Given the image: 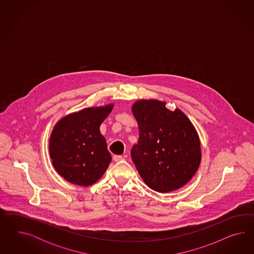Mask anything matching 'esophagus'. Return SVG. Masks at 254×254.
<instances>
[{
  "label": "esophagus",
  "instance_id": "34e87169",
  "mask_svg": "<svg viewBox=\"0 0 254 254\" xmlns=\"http://www.w3.org/2000/svg\"><path fill=\"white\" fill-rule=\"evenodd\" d=\"M113 159H114V161L115 162H119L121 161V160H123L124 157L122 155H114Z\"/></svg>",
  "mask_w": 254,
  "mask_h": 254
}]
</instances>
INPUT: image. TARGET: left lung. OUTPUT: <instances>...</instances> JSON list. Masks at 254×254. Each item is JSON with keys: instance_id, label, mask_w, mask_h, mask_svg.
I'll return each instance as SVG.
<instances>
[{"instance_id": "1", "label": "left lung", "mask_w": 254, "mask_h": 254, "mask_svg": "<svg viewBox=\"0 0 254 254\" xmlns=\"http://www.w3.org/2000/svg\"><path fill=\"white\" fill-rule=\"evenodd\" d=\"M166 104L162 100H139L131 107L139 135L131 157L147 186L159 192L185 186L201 161L195 127L182 110L170 111Z\"/></svg>"}]
</instances>
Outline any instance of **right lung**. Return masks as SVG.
Listing matches in <instances>:
<instances>
[{
	"label": "right lung",
	"instance_id": "add662e5",
	"mask_svg": "<svg viewBox=\"0 0 254 254\" xmlns=\"http://www.w3.org/2000/svg\"><path fill=\"white\" fill-rule=\"evenodd\" d=\"M114 103L85 108L62 117L49 138V154L57 172L67 182L89 186L99 181L112 161L100 127Z\"/></svg>",
	"mask_w": 254,
	"mask_h": 254
}]
</instances>
